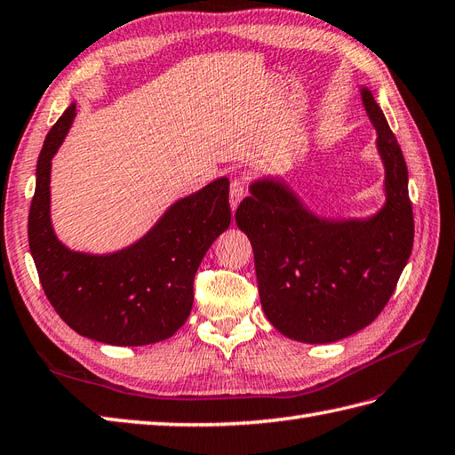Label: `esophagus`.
Segmentation results:
<instances>
[{"instance_id": "1", "label": "esophagus", "mask_w": 455, "mask_h": 455, "mask_svg": "<svg viewBox=\"0 0 455 455\" xmlns=\"http://www.w3.org/2000/svg\"><path fill=\"white\" fill-rule=\"evenodd\" d=\"M243 196H245L243 180L234 179V180H231V187H229V204H231V210L235 212V208L239 206V202L243 200Z\"/></svg>"}]
</instances>
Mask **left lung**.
<instances>
[{
	"instance_id": "obj_1",
	"label": "left lung",
	"mask_w": 455,
	"mask_h": 455,
	"mask_svg": "<svg viewBox=\"0 0 455 455\" xmlns=\"http://www.w3.org/2000/svg\"><path fill=\"white\" fill-rule=\"evenodd\" d=\"M362 103L386 167V204L378 214L319 218L278 179L255 180L235 212L237 228L253 245L267 319L284 337L309 345L355 335L379 315L415 237L405 157L366 87Z\"/></svg>"
}]
</instances>
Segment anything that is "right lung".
Masks as SVG:
<instances>
[{
    "label": "right lung",
    "mask_w": 455,
    "mask_h": 455,
    "mask_svg": "<svg viewBox=\"0 0 455 455\" xmlns=\"http://www.w3.org/2000/svg\"><path fill=\"white\" fill-rule=\"evenodd\" d=\"M76 116V103L50 130L36 164L28 247L44 294L82 337L113 347H144L173 337L195 298V275L229 228V180L220 177L177 200L126 249L89 255L68 249L50 221V167Z\"/></svg>",
    "instance_id": "obj_1"
}]
</instances>
